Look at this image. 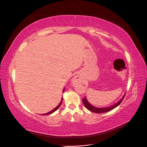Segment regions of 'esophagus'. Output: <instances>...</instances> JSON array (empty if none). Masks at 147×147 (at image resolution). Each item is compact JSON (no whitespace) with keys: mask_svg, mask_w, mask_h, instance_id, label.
Wrapping results in <instances>:
<instances>
[{"mask_svg":"<svg viewBox=\"0 0 147 147\" xmlns=\"http://www.w3.org/2000/svg\"><path fill=\"white\" fill-rule=\"evenodd\" d=\"M78 83L77 79V78H74V79L73 80V81H72V83H73V84H76V83Z\"/></svg>","mask_w":147,"mask_h":147,"instance_id":"34e87169","label":"esophagus"}]
</instances>
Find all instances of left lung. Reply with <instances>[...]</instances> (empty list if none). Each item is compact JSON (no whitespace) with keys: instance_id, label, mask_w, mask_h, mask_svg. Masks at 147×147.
Returning a JSON list of instances; mask_svg holds the SVG:
<instances>
[{"instance_id":"obj_1","label":"left lung","mask_w":147,"mask_h":147,"mask_svg":"<svg viewBox=\"0 0 147 147\" xmlns=\"http://www.w3.org/2000/svg\"><path fill=\"white\" fill-rule=\"evenodd\" d=\"M124 96H125V95H124L122 97V99L120 100L119 102H118L117 104H115V105H113L112 106L109 107H106V108H96V107H93L92 105H91L90 103H89L86 97H84V98H83L82 100H83L84 105L85 106V107L88 110L91 111V112H94V113H105V112H109V111L112 110V109H115V107H117L118 105H119L121 103V102L123 101Z\"/></svg>"}]
</instances>
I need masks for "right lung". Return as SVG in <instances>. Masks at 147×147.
I'll use <instances>...</instances> for the list:
<instances>
[{
  "label": "right lung",
  "instance_id": "right-lung-1",
  "mask_svg": "<svg viewBox=\"0 0 147 147\" xmlns=\"http://www.w3.org/2000/svg\"><path fill=\"white\" fill-rule=\"evenodd\" d=\"M64 90H63V92H64ZM62 102H63V99H62V100H61V102H60V104L58 105H57V107H56L55 108V109H53V110H51V111H50V112H48V113H45V114H43L42 115H49V114H51V113H53V112H55V111L56 110H57V109H58L59 108V107H60V105H61V104H62Z\"/></svg>",
  "mask_w": 147,
  "mask_h": 147
}]
</instances>
